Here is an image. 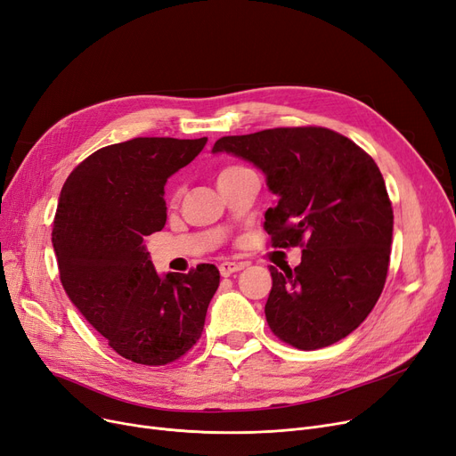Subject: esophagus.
<instances>
[{"instance_id":"34e87169","label":"esophagus","mask_w":456,"mask_h":456,"mask_svg":"<svg viewBox=\"0 0 456 456\" xmlns=\"http://www.w3.org/2000/svg\"><path fill=\"white\" fill-rule=\"evenodd\" d=\"M247 264H235V262H223L221 265H218V271H221L223 277H230L233 275V273H238L241 269H245Z\"/></svg>"}]
</instances>
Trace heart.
I'll return each mask as SVG.
<instances>
[{
  "label": "heart",
  "mask_w": 456,
  "mask_h": 456,
  "mask_svg": "<svg viewBox=\"0 0 456 456\" xmlns=\"http://www.w3.org/2000/svg\"><path fill=\"white\" fill-rule=\"evenodd\" d=\"M232 170H238V167H232V168H224V170L221 172V175H223V174H226V172H232Z\"/></svg>",
  "instance_id": "obj_1"
}]
</instances>
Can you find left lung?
Segmentation results:
<instances>
[{"mask_svg":"<svg viewBox=\"0 0 456 456\" xmlns=\"http://www.w3.org/2000/svg\"><path fill=\"white\" fill-rule=\"evenodd\" d=\"M213 153L264 172L279 196L264 223L273 247H305L296 269L269 267L271 331L299 350L348 337L370 314L389 267L393 208L372 157L323 126L224 136Z\"/></svg>","mask_w":456,"mask_h":456,"instance_id":"1","label":"left lung"}]
</instances>
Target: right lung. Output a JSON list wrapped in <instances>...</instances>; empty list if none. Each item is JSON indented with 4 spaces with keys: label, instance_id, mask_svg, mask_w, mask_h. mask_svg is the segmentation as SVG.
<instances>
[{
    "label": "right lung",
    "instance_id": "right-lung-1",
    "mask_svg": "<svg viewBox=\"0 0 456 456\" xmlns=\"http://www.w3.org/2000/svg\"><path fill=\"white\" fill-rule=\"evenodd\" d=\"M208 138H133L89 155L70 172L52 245L69 299L121 357L167 365L202 337L218 269L200 264L159 275L145 238L167 223L165 185Z\"/></svg>",
    "mask_w": 456,
    "mask_h": 456
}]
</instances>
